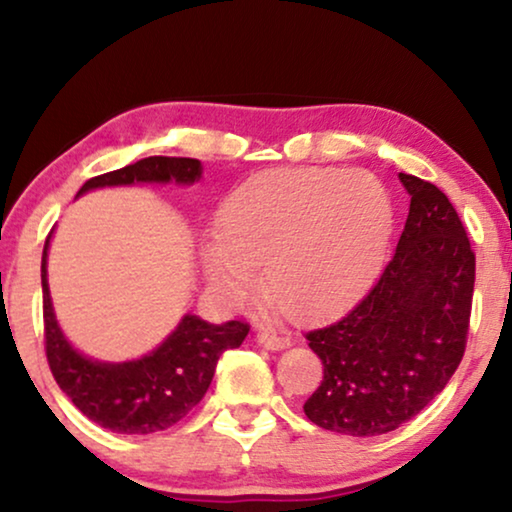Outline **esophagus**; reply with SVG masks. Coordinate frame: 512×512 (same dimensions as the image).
Returning a JSON list of instances; mask_svg holds the SVG:
<instances>
[{"label": "esophagus", "instance_id": "34e87169", "mask_svg": "<svg viewBox=\"0 0 512 512\" xmlns=\"http://www.w3.org/2000/svg\"><path fill=\"white\" fill-rule=\"evenodd\" d=\"M256 340L261 342L263 347H268V349H284V347L291 345L289 335L275 333V331H270V328H263V331H258Z\"/></svg>", "mask_w": 512, "mask_h": 512}]
</instances>
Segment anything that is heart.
Listing matches in <instances>:
<instances>
[{
  "label": "heart",
  "mask_w": 512,
  "mask_h": 512,
  "mask_svg": "<svg viewBox=\"0 0 512 512\" xmlns=\"http://www.w3.org/2000/svg\"><path fill=\"white\" fill-rule=\"evenodd\" d=\"M391 202L368 172L279 170L223 202L219 237L205 251L214 282L256 284L293 319L326 317L359 293L380 263Z\"/></svg>",
  "instance_id": "heart-1"
}]
</instances>
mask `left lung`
I'll return each instance as SVG.
<instances>
[{
	"label": "left lung",
	"instance_id": "left-lung-1",
	"mask_svg": "<svg viewBox=\"0 0 512 512\" xmlns=\"http://www.w3.org/2000/svg\"><path fill=\"white\" fill-rule=\"evenodd\" d=\"M410 214L398 247L345 317L305 335L324 380L303 410L321 429L394 431L445 389L466 352L475 254L447 195L398 174Z\"/></svg>",
	"mask_w": 512,
	"mask_h": 512
}]
</instances>
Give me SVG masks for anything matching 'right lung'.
<instances>
[{"label": "right lung", "mask_w": 512, "mask_h": 512, "mask_svg": "<svg viewBox=\"0 0 512 512\" xmlns=\"http://www.w3.org/2000/svg\"><path fill=\"white\" fill-rule=\"evenodd\" d=\"M200 160L151 156L121 170L100 174L81 186V193L100 186H125L139 181L200 179ZM51 240V235H48ZM41 256V289H44V347L48 368L58 387L90 422L116 433H156L184 419L207 394L216 361L226 349L240 347L249 333L247 321L214 326L193 314L181 319L170 338L156 352L128 363H100L81 356L69 345L55 321L46 279V251Z\"/></svg>", "instance_id": "right-lung-1"}]
</instances>
